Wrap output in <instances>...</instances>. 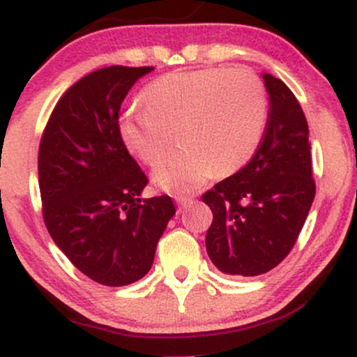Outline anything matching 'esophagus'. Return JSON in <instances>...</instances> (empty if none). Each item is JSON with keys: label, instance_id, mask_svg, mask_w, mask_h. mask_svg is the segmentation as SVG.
<instances>
[{"label": "esophagus", "instance_id": "1", "mask_svg": "<svg viewBox=\"0 0 357 357\" xmlns=\"http://www.w3.org/2000/svg\"><path fill=\"white\" fill-rule=\"evenodd\" d=\"M176 203H178L181 208L191 206L192 198H191V196H176Z\"/></svg>", "mask_w": 357, "mask_h": 357}]
</instances>
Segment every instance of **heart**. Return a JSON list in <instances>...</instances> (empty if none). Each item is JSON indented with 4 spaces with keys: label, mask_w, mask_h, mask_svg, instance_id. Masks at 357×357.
Returning <instances> with one entry per match:
<instances>
[{
    "label": "heart",
    "mask_w": 357,
    "mask_h": 357,
    "mask_svg": "<svg viewBox=\"0 0 357 357\" xmlns=\"http://www.w3.org/2000/svg\"><path fill=\"white\" fill-rule=\"evenodd\" d=\"M142 102L121 114L119 134L130 154L154 166L178 130L185 144L153 176L171 192L195 191L215 173L240 171L257 154L267 127V90L248 70L167 73L147 85Z\"/></svg>",
    "instance_id": "1"
}]
</instances>
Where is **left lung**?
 Segmentation results:
<instances>
[{
	"label": "left lung",
	"instance_id": "8db88e82",
	"mask_svg": "<svg viewBox=\"0 0 357 357\" xmlns=\"http://www.w3.org/2000/svg\"><path fill=\"white\" fill-rule=\"evenodd\" d=\"M268 119L257 154L203 195L211 208L206 252L223 273L255 277L289 255L315 196L309 126L287 85L264 73Z\"/></svg>",
	"mask_w": 357,
	"mask_h": 357
}]
</instances>
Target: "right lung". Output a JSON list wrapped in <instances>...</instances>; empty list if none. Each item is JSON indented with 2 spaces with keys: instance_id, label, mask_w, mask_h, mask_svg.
I'll return each instance as SVG.
<instances>
[{
  "instance_id": "obj_1",
  "label": "right lung",
  "mask_w": 357,
  "mask_h": 357,
  "mask_svg": "<svg viewBox=\"0 0 357 357\" xmlns=\"http://www.w3.org/2000/svg\"><path fill=\"white\" fill-rule=\"evenodd\" d=\"M153 67L100 68L56 102L38 151L43 220L84 275L129 285L153 267L176 208L167 195L141 199L147 178L119 134L127 92Z\"/></svg>"
}]
</instances>
